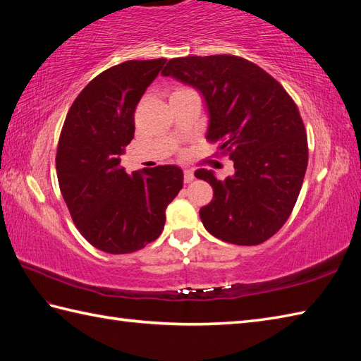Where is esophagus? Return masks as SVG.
Segmentation results:
<instances>
[{
    "label": "esophagus",
    "mask_w": 361,
    "mask_h": 361,
    "mask_svg": "<svg viewBox=\"0 0 361 361\" xmlns=\"http://www.w3.org/2000/svg\"><path fill=\"white\" fill-rule=\"evenodd\" d=\"M194 180V172L189 171V169H186L185 171V183H190Z\"/></svg>",
    "instance_id": "1"
}]
</instances>
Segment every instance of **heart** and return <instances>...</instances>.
I'll return each instance as SVG.
<instances>
[{
  "mask_svg": "<svg viewBox=\"0 0 361 361\" xmlns=\"http://www.w3.org/2000/svg\"><path fill=\"white\" fill-rule=\"evenodd\" d=\"M186 90H189V88H185V87H176L173 91H172V94H176V93H181V91H186Z\"/></svg>",
  "mask_w": 361,
  "mask_h": 361,
  "instance_id": "obj_1",
  "label": "heart"
}]
</instances>
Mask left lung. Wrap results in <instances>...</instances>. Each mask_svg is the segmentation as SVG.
I'll return each mask as SVG.
<instances>
[{"label": "left lung", "mask_w": 361, "mask_h": 361, "mask_svg": "<svg viewBox=\"0 0 361 361\" xmlns=\"http://www.w3.org/2000/svg\"><path fill=\"white\" fill-rule=\"evenodd\" d=\"M161 74L200 91L209 111L206 140L234 161L225 180L195 171L214 189L200 209L204 228L234 245L268 240L293 211L307 169V135L295 101L262 68L229 54L172 59Z\"/></svg>", "instance_id": "left-lung-1"}]
</instances>
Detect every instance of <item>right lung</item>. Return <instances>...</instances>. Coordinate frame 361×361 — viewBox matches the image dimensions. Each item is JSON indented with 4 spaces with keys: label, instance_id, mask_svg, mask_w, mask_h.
Masks as SVG:
<instances>
[{
    "label": "right lung",
    "instance_id": "add662e5",
    "mask_svg": "<svg viewBox=\"0 0 361 361\" xmlns=\"http://www.w3.org/2000/svg\"><path fill=\"white\" fill-rule=\"evenodd\" d=\"M166 59L105 70L75 97L59 137L60 192L74 225L97 250L127 255L157 240L183 171L157 166L128 175L121 155L135 136V110Z\"/></svg>",
    "mask_w": 361,
    "mask_h": 361
}]
</instances>
